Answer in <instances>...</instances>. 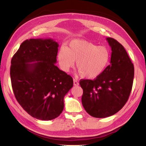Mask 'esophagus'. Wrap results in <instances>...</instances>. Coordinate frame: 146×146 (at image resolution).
Returning <instances> with one entry per match:
<instances>
[{
    "label": "esophagus",
    "instance_id": "esophagus-1",
    "mask_svg": "<svg viewBox=\"0 0 146 146\" xmlns=\"http://www.w3.org/2000/svg\"><path fill=\"white\" fill-rule=\"evenodd\" d=\"M73 81H74V86H78V85H79V83H78V82L76 80V79H74V78Z\"/></svg>",
    "mask_w": 146,
    "mask_h": 146
}]
</instances>
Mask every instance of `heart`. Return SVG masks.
Wrapping results in <instances>:
<instances>
[{"instance_id": "heart-1", "label": "heart", "mask_w": 146, "mask_h": 146, "mask_svg": "<svg viewBox=\"0 0 146 146\" xmlns=\"http://www.w3.org/2000/svg\"><path fill=\"white\" fill-rule=\"evenodd\" d=\"M110 51L105 46L83 40L74 39L61 46L57 54L61 69L68 72L76 61L78 73L83 78L93 79L101 76L110 60Z\"/></svg>"}]
</instances>
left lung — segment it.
Here are the masks:
<instances>
[{
  "label": "left lung",
  "instance_id": "obj_1",
  "mask_svg": "<svg viewBox=\"0 0 146 146\" xmlns=\"http://www.w3.org/2000/svg\"><path fill=\"white\" fill-rule=\"evenodd\" d=\"M107 40L112 51L110 64L93 80L80 81L83 107L98 118L111 116L122 109L129 99L134 78V66L124 47L112 38Z\"/></svg>",
  "mask_w": 146,
  "mask_h": 146
}]
</instances>
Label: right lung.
<instances>
[{
  "label": "right lung",
  "instance_id": "1",
  "mask_svg": "<svg viewBox=\"0 0 146 146\" xmlns=\"http://www.w3.org/2000/svg\"><path fill=\"white\" fill-rule=\"evenodd\" d=\"M58 46L50 38L27 39L11 61V85L17 101L31 116L42 121L60 116L64 96L73 86L72 78L55 65Z\"/></svg>",
  "mask_w": 146,
  "mask_h": 146
}]
</instances>
